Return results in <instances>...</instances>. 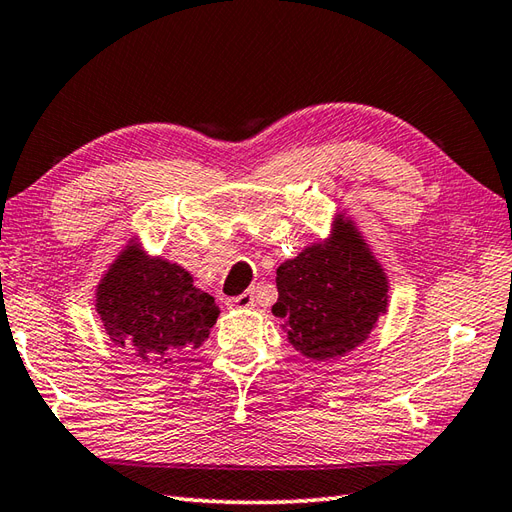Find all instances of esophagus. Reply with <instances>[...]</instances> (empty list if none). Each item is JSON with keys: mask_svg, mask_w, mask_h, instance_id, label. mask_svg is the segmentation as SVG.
<instances>
[{"mask_svg": "<svg viewBox=\"0 0 512 512\" xmlns=\"http://www.w3.org/2000/svg\"><path fill=\"white\" fill-rule=\"evenodd\" d=\"M228 308H253L255 306V290H246L244 295L226 299Z\"/></svg>", "mask_w": 512, "mask_h": 512, "instance_id": "1", "label": "esophagus"}]
</instances>
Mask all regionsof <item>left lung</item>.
I'll list each match as a JSON object with an SVG mask.
<instances>
[{
    "mask_svg": "<svg viewBox=\"0 0 512 512\" xmlns=\"http://www.w3.org/2000/svg\"><path fill=\"white\" fill-rule=\"evenodd\" d=\"M387 277L350 220L339 217L330 242L308 246L277 268L273 314L288 341L314 361L347 354L387 310Z\"/></svg>",
    "mask_w": 512,
    "mask_h": 512,
    "instance_id": "1",
    "label": "left lung"
}]
</instances>
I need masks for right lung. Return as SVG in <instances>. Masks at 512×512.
<instances>
[{"mask_svg":"<svg viewBox=\"0 0 512 512\" xmlns=\"http://www.w3.org/2000/svg\"><path fill=\"white\" fill-rule=\"evenodd\" d=\"M96 312L116 345L158 367L198 350L220 314L187 270L147 257L138 244H129L101 279Z\"/></svg>","mask_w":512,"mask_h":512,"instance_id":"obj_1","label":"right lung"}]
</instances>
